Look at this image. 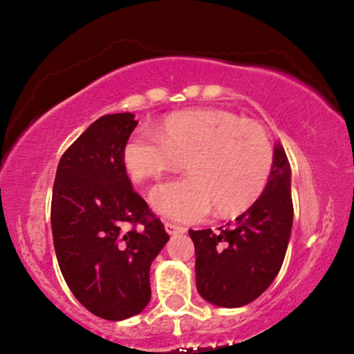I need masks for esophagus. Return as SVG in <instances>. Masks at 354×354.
<instances>
[{"label":"esophagus","mask_w":354,"mask_h":354,"mask_svg":"<svg viewBox=\"0 0 354 354\" xmlns=\"http://www.w3.org/2000/svg\"><path fill=\"white\" fill-rule=\"evenodd\" d=\"M164 227H166V232H167L169 235L183 234V232L187 230L185 227H180V225H177V224H172V222H166V224H164Z\"/></svg>","instance_id":"34e87169"}]
</instances>
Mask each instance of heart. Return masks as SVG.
Segmentation results:
<instances>
[{
	"label": "heart",
	"mask_w": 354,
	"mask_h": 354,
	"mask_svg": "<svg viewBox=\"0 0 354 354\" xmlns=\"http://www.w3.org/2000/svg\"><path fill=\"white\" fill-rule=\"evenodd\" d=\"M156 135L138 132L124 147V164L137 183L177 171L188 177L151 193L159 214L196 222L209 214L229 217L250 209L263 195L274 166V149L259 124L225 109H188L167 115Z\"/></svg>",
	"instance_id": "heart-1"
}]
</instances>
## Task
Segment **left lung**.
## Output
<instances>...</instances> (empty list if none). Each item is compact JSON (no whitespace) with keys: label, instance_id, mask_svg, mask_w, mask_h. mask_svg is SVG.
Segmentation results:
<instances>
[{"label":"left lung","instance_id":"obj_1","mask_svg":"<svg viewBox=\"0 0 354 354\" xmlns=\"http://www.w3.org/2000/svg\"><path fill=\"white\" fill-rule=\"evenodd\" d=\"M292 171L280 143L268 187L250 209L219 232L188 230L195 245L198 293L221 308L245 306L282 268L292 234Z\"/></svg>","mask_w":354,"mask_h":354}]
</instances>
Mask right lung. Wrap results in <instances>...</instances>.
I'll return each mask as SVG.
<instances>
[{
    "label": "right lung",
    "instance_id": "1",
    "mask_svg": "<svg viewBox=\"0 0 354 354\" xmlns=\"http://www.w3.org/2000/svg\"><path fill=\"white\" fill-rule=\"evenodd\" d=\"M137 124L132 113L95 120L62 154L53 185L51 229L62 277L90 313L108 321L147 308L149 268L169 241L125 172L124 147ZM137 223L145 229L137 231Z\"/></svg>",
    "mask_w": 354,
    "mask_h": 354
}]
</instances>
